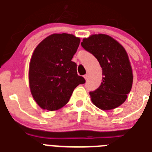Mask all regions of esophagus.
Here are the masks:
<instances>
[{"mask_svg":"<svg viewBox=\"0 0 152 152\" xmlns=\"http://www.w3.org/2000/svg\"><path fill=\"white\" fill-rule=\"evenodd\" d=\"M88 77H89V75H88V74L84 75V78H85V80H88Z\"/></svg>","mask_w":152,"mask_h":152,"instance_id":"esophagus-1","label":"esophagus"}]
</instances>
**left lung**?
Segmentation results:
<instances>
[{
	"label": "left lung",
	"instance_id": "obj_1",
	"mask_svg": "<svg viewBox=\"0 0 152 152\" xmlns=\"http://www.w3.org/2000/svg\"><path fill=\"white\" fill-rule=\"evenodd\" d=\"M82 47L98 60L102 69V81L89 92L91 101L102 110L122 105L131 91L133 73L129 56L122 45L106 34H93L84 38Z\"/></svg>",
	"mask_w": 152,
	"mask_h": 152
}]
</instances>
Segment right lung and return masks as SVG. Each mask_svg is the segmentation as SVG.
<instances>
[{
    "instance_id": "obj_1",
    "label": "right lung",
    "mask_w": 152,
    "mask_h": 152,
    "mask_svg": "<svg viewBox=\"0 0 152 152\" xmlns=\"http://www.w3.org/2000/svg\"><path fill=\"white\" fill-rule=\"evenodd\" d=\"M80 39L69 34H53L35 48L29 66V86L35 102L48 111L61 109L85 79L77 74L72 58Z\"/></svg>"
}]
</instances>
